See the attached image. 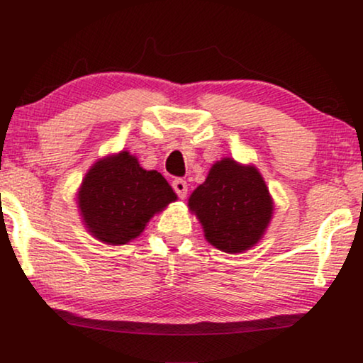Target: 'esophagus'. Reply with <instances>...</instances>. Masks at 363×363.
<instances>
[{"label": "esophagus", "mask_w": 363, "mask_h": 363, "mask_svg": "<svg viewBox=\"0 0 363 363\" xmlns=\"http://www.w3.org/2000/svg\"><path fill=\"white\" fill-rule=\"evenodd\" d=\"M172 186L173 190H175V193L178 194L180 198H185L186 193H188V185L186 182L183 180V178H175V180L172 182Z\"/></svg>", "instance_id": "34e87169"}]
</instances>
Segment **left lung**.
Returning a JSON list of instances; mask_svg holds the SVG:
<instances>
[{
	"mask_svg": "<svg viewBox=\"0 0 363 363\" xmlns=\"http://www.w3.org/2000/svg\"><path fill=\"white\" fill-rule=\"evenodd\" d=\"M204 235L219 250L238 254L257 244L272 218V199L254 167L224 159L190 196Z\"/></svg>",
	"mask_w": 363,
	"mask_h": 363,
	"instance_id": "8db88e82",
	"label": "left lung"
}]
</instances>
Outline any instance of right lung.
Masks as SVG:
<instances>
[{
	"label": "right lung",
	"mask_w": 363,
	"mask_h": 363,
	"mask_svg": "<svg viewBox=\"0 0 363 363\" xmlns=\"http://www.w3.org/2000/svg\"><path fill=\"white\" fill-rule=\"evenodd\" d=\"M177 194L159 172H147L128 152L96 162L78 193L82 216L94 238L106 244L129 242Z\"/></svg>",
	"instance_id": "1"
}]
</instances>
